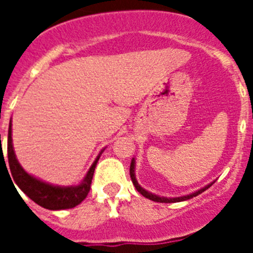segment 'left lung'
<instances>
[{"mask_svg":"<svg viewBox=\"0 0 253 253\" xmlns=\"http://www.w3.org/2000/svg\"><path fill=\"white\" fill-rule=\"evenodd\" d=\"M134 169H135V161H134V158H133V160H131V163H130V178H131V182H133L134 187L137 189L138 193H140L143 196H144V198L149 199V200H152V202H157V203L185 202V200H189V199L194 198V196H198L199 194H202L203 191H205V190H207V189H209V187L214 184V182H211V184L207 185V186L203 187V189H200V190H198V191H195V193L189 194V195H185V196H180V198H163V196H158V195H154V194H152V193H148L147 190H144V189H143V187H140V185L138 184L137 178H135Z\"/></svg>","mask_w":253,"mask_h":253,"instance_id":"8db88e82","label":"left lung"}]
</instances>
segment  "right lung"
I'll list each match as a JSON object with an SVG mask.
<instances>
[{"mask_svg": "<svg viewBox=\"0 0 253 253\" xmlns=\"http://www.w3.org/2000/svg\"><path fill=\"white\" fill-rule=\"evenodd\" d=\"M100 154L97 156L95 162L92 163V166L90 167L87 175L84 176V181L80 185H77V186H54V185L46 184L44 181H40L38 178H35L34 176L29 175L28 172L20 166L19 161L16 160V156H15V152H13L10 122L7 137V157L8 166L10 167H8L7 172L11 171L10 178H12L11 181H13L12 184H16L21 189L22 193L28 195L33 202L37 203L40 207L45 208V209H71V208H75L76 205L81 204L84 202V199H86L87 194L90 193L93 172H95V167L97 165ZM1 156H3V153ZM4 166H6V162H4Z\"/></svg>", "mask_w": 253, "mask_h": 253, "instance_id": "obj_1", "label": "right lung"}]
</instances>
